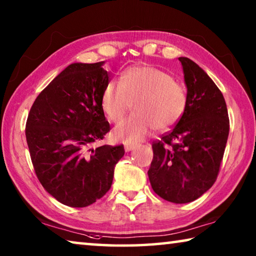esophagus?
<instances>
[{
	"label": "esophagus",
	"mask_w": 256,
	"mask_h": 256,
	"mask_svg": "<svg viewBox=\"0 0 256 256\" xmlns=\"http://www.w3.org/2000/svg\"><path fill=\"white\" fill-rule=\"evenodd\" d=\"M134 148H136V144H124V149H125V151H131V150H133Z\"/></svg>",
	"instance_id": "1"
}]
</instances>
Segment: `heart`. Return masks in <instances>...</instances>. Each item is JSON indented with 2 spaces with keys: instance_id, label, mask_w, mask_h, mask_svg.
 I'll return each mask as SVG.
<instances>
[{
  "instance_id": "heart-1",
  "label": "heart",
  "mask_w": 256,
  "mask_h": 256,
  "mask_svg": "<svg viewBox=\"0 0 256 256\" xmlns=\"http://www.w3.org/2000/svg\"><path fill=\"white\" fill-rule=\"evenodd\" d=\"M132 102L136 114L114 132L116 138L126 142L142 140L154 128L164 131L176 124L184 114L188 96L170 73L138 66L125 71L120 81L108 82L102 97V110L115 124L124 120Z\"/></svg>"
}]
</instances>
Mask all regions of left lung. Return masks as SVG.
<instances>
[{"mask_svg":"<svg viewBox=\"0 0 256 256\" xmlns=\"http://www.w3.org/2000/svg\"><path fill=\"white\" fill-rule=\"evenodd\" d=\"M188 104L178 122L152 142L148 170L156 194L172 203H188L218 177L229 134L227 105L218 86L188 58H180Z\"/></svg>","mask_w":256,"mask_h":256,"instance_id":"8db88e82","label":"left lung"}]
</instances>
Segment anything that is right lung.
<instances>
[{"mask_svg": "<svg viewBox=\"0 0 256 256\" xmlns=\"http://www.w3.org/2000/svg\"><path fill=\"white\" fill-rule=\"evenodd\" d=\"M104 62L74 63L38 94L26 138L34 172L58 202L84 208L110 190L124 146L92 148L110 131L102 106L110 73Z\"/></svg>", "mask_w": 256, "mask_h": 256, "instance_id": "add662e5", "label": "right lung"}]
</instances>
